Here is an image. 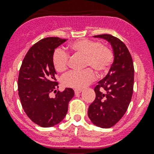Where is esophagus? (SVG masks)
Instances as JSON below:
<instances>
[{"mask_svg":"<svg viewBox=\"0 0 154 154\" xmlns=\"http://www.w3.org/2000/svg\"><path fill=\"white\" fill-rule=\"evenodd\" d=\"M82 91H83L82 89H77H77H74V93H75V94H78L80 93H81Z\"/></svg>","mask_w":154,"mask_h":154,"instance_id":"1","label":"esophagus"}]
</instances>
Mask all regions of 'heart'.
I'll use <instances>...</instances> for the list:
<instances>
[{
  "label": "heart",
  "mask_w": 154,
  "mask_h": 154,
  "mask_svg": "<svg viewBox=\"0 0 154 154\" xmlns=\"http://www.w3.org/2000/svg\"><path fill=\"white\" fill-rule=\"evenodd\" d=\"M71 53L83 56V67H90L98 74L108 71L114 60V53L110 48L101 45L100 42L88 38L77 40L68 46ZM52 63L57 72L66 71L68 64V56L61 50L53 54ZM95 74L90 68L81 71H70L62 78L63 86L69 88H83L94 80Z\"/></svg>",
  "instance_id": "obj_1"
}]
</instances>
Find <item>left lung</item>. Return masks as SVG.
I'll use <instances>...</instances> for the list:
<instances>
[{
	"mask_svg": "<svg viewBox=\"0 0 154 154\" xmlns=\"http://www.w3.org/2000/svg\"><path fill=\"white\" fill-rule=\"evenodd\" d=\"M111 45L114 60L106 77L94 88L96 97L90 104L88 116L97 127L109 128L120 121L131 100L134 83V67L125 43L109 34L94 35Z\"/></svg>",
	"mask_w": 154,
	"mask_h": 154,
	"instance_id": "obj_1",
	"label": "left lung"
}]
</instances>
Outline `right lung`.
Masks as SVG:
<instances>
[{
  "instance_id": "obj_1",
  "label": "right lung",
  "mask_w": 154,
  "mask_h": 154,
  "mask_svg": "<svg viewBox=\"0 0 154 154\" xmlns=\"http://www.w3.org/2000/svg\"><path fill=\"white\" fill-rule=\"evenodd\" d=\"M66 40L48 37L38 41L29 48L20 68L18 90L21 105L29 119L40 127H51L60 123L74 95L72 88H66L63 92L57 91L54 99L49 96L59 87L53 54Z\"/></svg>"
}]
</instances>
